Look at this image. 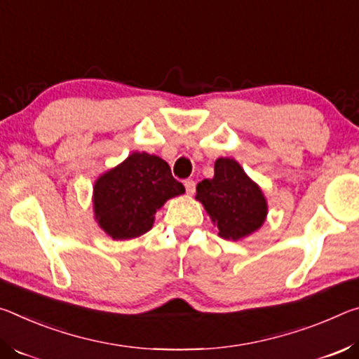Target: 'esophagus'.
<instances>
[{
  "label": "esophagus",
  "mask_w": 359,
  "mask_h": 359,
  "mask_svg": "<svg viewBox=\"0 0 359 359\" xmlns=\"http://www.w3.org/2000/svg\"><path fill=\"white\" fill-rule=\"evenodd\" d=\"M184 186H186V192L187 194L196 192V181H194V180H186L184 181Z\"/></svg>",
  "instance_id": "esophagus-1"
}]
</instances>
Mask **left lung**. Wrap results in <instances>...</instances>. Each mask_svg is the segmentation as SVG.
<instances>
[{
  "mask_svg": "<svg viewBox=\"0 0 359 359\" xmlns=\"http://www.w3.org/2000/svg\"><path fill=\"white\" fill-rule=\"evenodd\" d=\"M196 198L219 229V237L233 242L256 232L267 216L261 187L229 157L215 162V176L197 184Z\"/></svg>",
  "mask_w": 359,
  "mask_h": 359,
  "instance_id": "8db88e82",
  "label": "left lung"
}]
</instances>
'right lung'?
<instances>
[{
    "label": "right lung",
    "mask_w": 359,
    "mask_h": 359,
    "mask_svg": "<svg viewBox=\"0 0 359 359\" xmlns=\"http://www.w3.org/2000/svg\"><path fill=\"white\" fill-rule=\"evenodd\" d=\"M184 194L168 163L148 152H132L93 186L98 226L114 240L140 237L154 224V215L168 198Z\"/></svg>",
    "instance_id": "1"
}]
</instances>
